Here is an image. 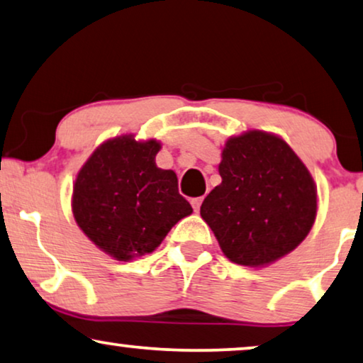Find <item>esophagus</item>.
<instances>
[{"label":"esophagus","instance_id":"1","mask_svg":"<svg viewBox=\"0 0 363 363\" xmlns=\"http://www.w3.org/2000/svg\"><path fill=\"white\" fill-rule=\"evenodd\" d=\"M202 201H203V197H196V199H192L191 203H192L194 211L199 212V208H201V203H202Z\"/></svg>","mask_w":363,"mask_h":363}]
</instances>
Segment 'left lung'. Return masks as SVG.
Returning <instances> with one entry per match:
<instances>
[{"mask_svg":"<svg viewBox=\"0 0 363 363\" xmlns=\"http://www.w3.org/2000/svg\"><path fill=\"white\" fill-rule=\"evenodd\" d=\"M222 182L201 216L230 262L262 268L298 247L318 213V189L288 143L250 130L228 138L218 164Z\"/></svg>","mask_w":363,"mask_h":363,"instance_id":"1","label":"left lung"}]
</instances>
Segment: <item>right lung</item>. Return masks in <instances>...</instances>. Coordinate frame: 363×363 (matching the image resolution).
<instances>
[{"label": "right lung", "mask_w": 363, "mask_h": 363, "mask_svg": "<svg viewBox=\"0 0 363 363\" xmlns=\"http://www.w3.org/2000/svg\"><path fill=\"white\" fill-rule=\"evenodd\" d=\"M161 143L121 135L105 141L82 166L72 212L80 230L118 262L155 252L192 207L177 176L156 166Z\"/></svg>", "instance_id": "add662e5"}]
</instances>
